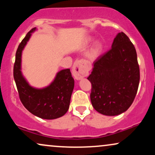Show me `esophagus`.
Returning a JSON list of instances; mask_svg holds the SVG:
<instances>
[{
  "mask_svg": "<svg viewBox=\"0 0 155 155\" xmlns=\"http://www.w3.org/2000/svg\"><path fill=\"white\" fill-rule=\"evenodd\" d=\"M88 65L83 60H76L73 66L72 73L75 79H81L88 74Z\"/></svg>",
  "mask_w": 155,
  "mask_h": 155,
  "instance_id": "34e87169",
  "label": "esophagus"
}]
</instances>
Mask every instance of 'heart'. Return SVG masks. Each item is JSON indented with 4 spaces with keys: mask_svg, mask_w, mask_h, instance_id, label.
<instances>
[{
    "mask_svg": "<svg viewBox=\"0 0 155 155\" xmlns=\"http://www.w3.org/2000/svg\"><path fill=\"white\" fill-rule=\"evenodd\" d=\"M89 41H90V39ZM102 50H103L102 44H101V43H100V42H97V43L93 46V47L92 48V49L90 50V53H89V58L92 60L96 59V58L101 54Z\"/></svg>",
    "mask_w": 155,
    "mask_h": 155,
    "instance_id": "1",
    "label": "heart"
}]
</instances>
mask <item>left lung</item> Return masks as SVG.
Masks as SVG:
<instances>
[{
  "instance_id": "8db88e82",
  "label": "left lung",
  "mask_w": 155,
  "mask_h": 155,
  "mask_svg": "<svg viewBox=\"0 0 155 155\" xmlns=\"http://www.w3.org/2000/svg\"><path fill=\"white\" fill-rule=\"evenodd\" d=\"M87 79L90 100L99 113L116 116L128 109L138 91L139 65L136 49L123 32L115 37L111 48L98 57Z\"/></svg>"
}]
</instances>
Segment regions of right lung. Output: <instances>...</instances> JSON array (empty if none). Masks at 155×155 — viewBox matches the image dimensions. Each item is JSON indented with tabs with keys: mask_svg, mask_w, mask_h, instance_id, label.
I'll list each match as a JSON object with an SVG mask.
<instances>
[{
	"mask_svg": "<svg viewBox=\"0 0 155 155\" xmlns=\"http://www.w3.org/2000/svg\"><path fill=\"white\" fill-rule=\"evenodd\" d=\"M34 28L27 33L16 52L14 65V79L21 102L31 114L45 120H54L68 111L74 87V79L70 69H64L57 74L50 85L43 89L32 87L21 72L22 51L35 31Z\"/></svg>",
	"mask_w": 155,
	"mask_h": 155,
	"instance_id": "right-lung-1",
	"label": "right lung"
}]
</instances>
